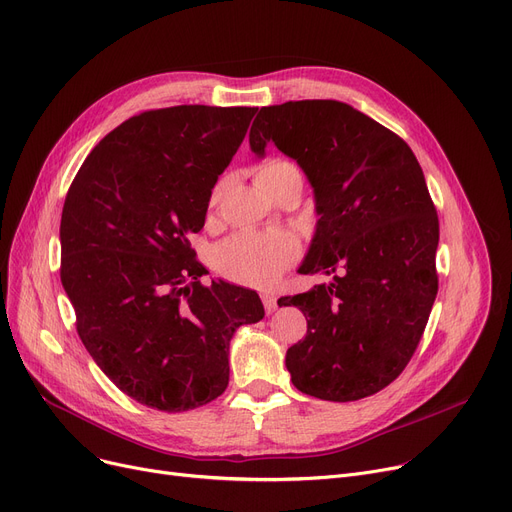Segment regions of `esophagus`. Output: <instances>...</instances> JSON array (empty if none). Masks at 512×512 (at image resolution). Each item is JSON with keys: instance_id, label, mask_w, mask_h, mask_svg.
Returning a JSON list of instances; mask_svg holds the SVG:
<instances>
[{"instance_id": "esophagus-1", "label": "esophagus", "mask_w": 512, "mask_h": 512, "mask_svg": "<svg viewBox=\"0 0 512 512\" xmlns=\"http://www.w3.org/2000/svg\"><path fill=\"white\" fill-rule=\"evenodd\" d=\"M261 299H263V305H265V311H268V314H272V311L278 309V299H276L274 293H263Z\"/></svg>"}]
</instances>
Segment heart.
I'll return each instance as SVG.
<instances>
[{"label":"heart","instance_id":"heart-1","mask_svg":"<svg viewBox=\"0 0 512 512\" xmlns=\"http://www.w3.org/2000/svg\"><path fill=\"white\" fill-rule=\"evenodd\" d=\"M299 171L286 159H272L257 171V182L268 184ZM299 257V240L286 230H242L219 244L217 270L230 280L257 288H270Z\"/></svg>","mask_w":512,"mask_h":512}]
</instances>
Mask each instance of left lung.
<instances>
[{
	"mask_svg": "<svg viewBox=\"0 0 512 512\" xmlns=\"http://www.w3.org/2000/svg\"><path fill=\"white\" fill-rule=\"evenodd\" d=\"M270 142L314 188L318 221L299 272L332 276L278 299L307 318L286 368L307 395L355 402L393 383L425 332L437 295V211L410 146L345 102L263 106L249 133L255 157Z\"/></svg>",
	"mask_w": 512,
	"mask_h": 512,
	"instance_id": "left-lung-1",
	"label": "left lung"
}]
</instances>
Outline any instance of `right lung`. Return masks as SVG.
Returning <instances> with one entry per match:
<instances>
[{
    "label": "right lung",
    "instance_id": "right-lung-1",
    "mask_svg": "<svg viewBox=\"0 0 512 512\" xmlns=\"http://www.w3.org/2000/svg\"><path fill=\"white\" fill-rule=\"evenodd\" d=\"M257 108L182 104L100 140L66 194L60 280L100 370L136 402L184 412L230 381V341L259 322V295L209 274L190 247L211 190Z\"/></svg>",
    "mask_w": 512,
    "mask_h": 512
}]
</instances>
